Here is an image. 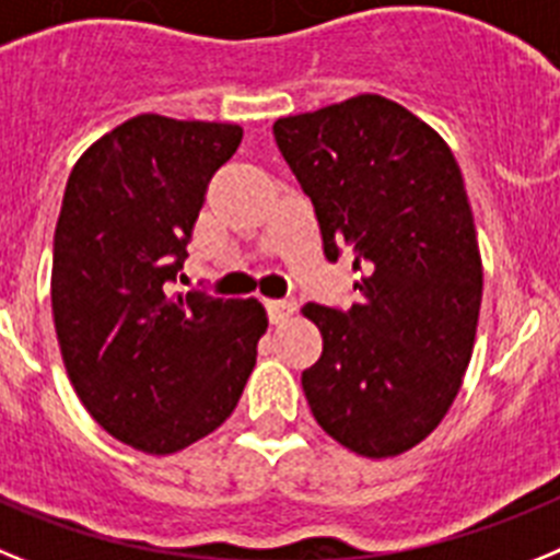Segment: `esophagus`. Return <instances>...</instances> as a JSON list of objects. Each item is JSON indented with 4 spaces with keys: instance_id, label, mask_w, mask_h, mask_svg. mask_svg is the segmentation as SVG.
<instances>
[{
    "instance_id": "obj_1",
    "label": "esophagus",
    "mask_w": 560,
    "mask_h": 560,
    "mask_svg": "<svg viewBox=\"0 0 560 560\" xmlns=\"http://www.w3.org/2000/svg\"><path fill=\"white\" fill-rule=\"evenodd\" d=\"M267 304V313H270V320H273V324H284L287 318H293V313H295V301H290V299H270V301H265Z\"/></svg>"
}]
</instances>
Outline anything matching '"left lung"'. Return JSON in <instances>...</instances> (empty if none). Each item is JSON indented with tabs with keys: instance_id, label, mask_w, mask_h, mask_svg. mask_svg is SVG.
I'll return each mask as SVG.
<instances>
[{
	"instance_id": "8db88e82",
	"label": "left lung",
	"mask_w": 560,
	"mask_h": 560,
	"mask_svg": "<svg viewBox=\"0 0 560 560\" xmlns=\"http://www.w3.org/2000/svg\"><path fill=\"white\" fill-rule=\"evenodd\" d=\"M313 199L324 256L361 273L349 310L307 304L324 338L301 374L313 417L343 448L386 459L448 415L474 354L482 256L448 143L383 95L273 124Z\"/></svg>"
}]
</instances>
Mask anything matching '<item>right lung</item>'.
Returning a JSON list of instances; mask_svg holds the SVG:
<instances>
[{
	"label": "right lung",
	"mask_w": 560,
	"mask_h": 560,
	"mask_svg": "<svg viewBox=\"0 0 560 560\" xmlns=\"http://www.w3.org/2000/svg\"><path fill=\"white\" fill-rule=\"evenodd\" d=\"M242 126L138 115L72 165L52 240V320L84 408L165 456L233 415L267 313L256 299L174 293L208 183Z\"/></svg>",
	"instance_id": "1"
}]
</instances>
